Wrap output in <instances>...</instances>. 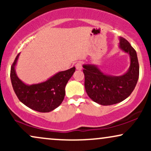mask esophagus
<instances>
[{"label": "esophagus", "mask_w": 151, "mask_h": 151, "mask_svg": "<svg viewBox=\"0 0 151 151\" xmlns=\"http://www.w3.org/2000/svg\"><path fill=\"white\" fill-rule=\"evenodd\" d=\"M82 66L83 63L81 62H78L77 64H76V69L78 70H82Z\"/></svg>", "instance_id": "1"}]
</instances>
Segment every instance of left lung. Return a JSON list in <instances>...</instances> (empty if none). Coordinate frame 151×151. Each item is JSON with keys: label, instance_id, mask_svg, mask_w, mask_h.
Here are the masks:
<instances>
[{"label": "left lung", "instance_id": "left-lung-1", "mask_svg": "<svg viewBox=\"0 0 151 151\" xmlns=\"http://www.w3.org/2000/svg\"><path fill=\"white\" fill-rule=\"evenodd\" d=\"M119 46L124 52L129 53L131 58L130 68L124 75H106L95 66H83L86 93L93 101L101 105H113L129 97L139 77V64L136 50L125 38L120 37Z\"/></svg>", "mask_w": 151, "mask_h": 151}]
</instances>
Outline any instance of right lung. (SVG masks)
I'll list each match as a JSON object with an SVG mask.
<instances>
[{
  "mask_svg": "<svg viewBox=\"0 0 151 151\" xmlns=\"http://www.w3.org/2000/svg\"><path fill=\"white\" fill-rule=\"evenodd\" d=\"M19 55L10 69L12 86L18 99L30 109L43 113L58 107L64 100L66 84L75 72V67L58 72L45 82L28 86L20 81L15 74V66Z\"/></svg>",
  "mask_w": 151,
  "mask_h": 151,
  "instance_id": "add662e5",
  "label": "right lung"
}]
</instances>
